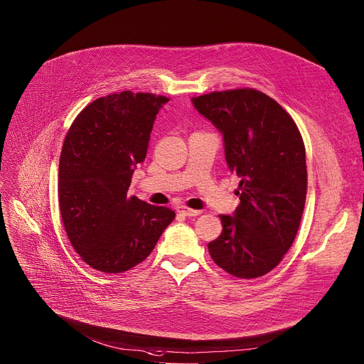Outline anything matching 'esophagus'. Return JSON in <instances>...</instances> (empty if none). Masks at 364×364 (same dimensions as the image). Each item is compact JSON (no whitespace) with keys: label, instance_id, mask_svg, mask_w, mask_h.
Masks as SVG:
<instances>
[{"label":"esophagus","instance_id":"esophagus-1","mask_svg":"<svg viewBox=\"0 0 364 364\" xmlns=\"http://www.w3.org/2000/svg\"><path fill=\"white\" fill-rule=\"evenodd\" d=\"M178 212H180L181 215H184V216H198V215H200V213H202L200 210L190 209V208H187V206H181V208H178Z\"/></svg>","mask_w":364,"mask_h":364}]
</instances>
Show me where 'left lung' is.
Segmentation results:
<instances>
[{"instance_id":"1","label":"left lung","mask_w":364,"mask_h":364,"mask_svg":"<svg viewBox=\"0 0 364 364\" xmlns=\"http://www.w3.org/2000/svg\"><path fill=\"white\" fill-rule=\"evenodd\" d=\"M193 105L224 136L230 171L240 178L234 216L208 245L225 272L252 279L271 272L297 235L307 193L306 149L294 119L252 87L210 92Z\"/></svg>"}]
</instances>
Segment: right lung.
<instances>
[{"instance_id":"right-lung-1","label":"right lung","mask_w":364,"mask_h":364,"mask_svg":"<svg viewBox=\"0 0 364 364\" xmlns=\"http://www.w3.org/2000/svg\"><path fill=\"white\" fill-rule=\"evenodd\" d=\"M169 100L124 90L89 104L63 143L58 203L70 243L90 268L119 274L146 259L176 212L129 198L154 121Z\"/></svg>"}]
</instances>
